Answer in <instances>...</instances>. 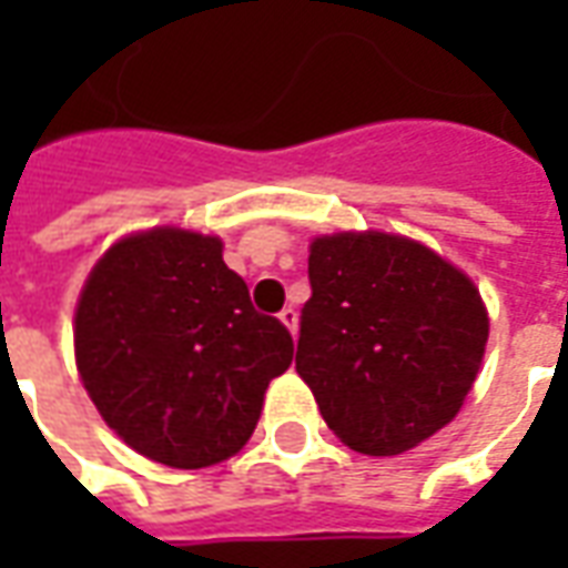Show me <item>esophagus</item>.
Segmentation results:
<instances>
[{"instance_id":"34e87169","label":"esophagus","mask_w":568,"mask_h":568,"mask_svg":"<svg viewBox=\"0 0 568 568\" xmlns=\"http://www.w3.org/2000/svg\"><path fill=\"white\" fill-rule=\"evenodd\" d=\"M280 322H283L288 332L295 334L297 332V310L295 307H285L283 313H280Z\"/></svg>"}]
</instances>
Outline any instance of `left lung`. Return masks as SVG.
I'll list each match as a JSON object with an SVG mask.
<instances>
[{"instance_id":"1","label":"left lung","mask_w":568,"mask_h":568,"mask_svg":"<svg viewBox=\"0 0 568 568\" xmlns=\"http://www.w3.org/2000/svg\"><path fill=\"white\" fill-rule=\"evenodd\" d=\"M295 368L349 450L395 456L450 423L484 358L475 283L405 236L332 234L310 246Z\"/></svg>"}]
</instances>
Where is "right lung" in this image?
Segmentation results:
<instances>
[{
    "label": "right lung",
    "instance_id": "obj_1",
    "mask_svg": "<svg viewBox=\"0 0 568 568\" xmlns=\"http://www.w3.org/2000/svg\"><path fill=\"white\" fill-rule=\"evenodd\" d=\"M292 356L288 328L252 307L219 236L182 227L124 236L81 288V383L118 438L170 468L234 456Z\"/></svg>",
    "mask_w": 568,
    "mask_h": 568
}]
</instances>
